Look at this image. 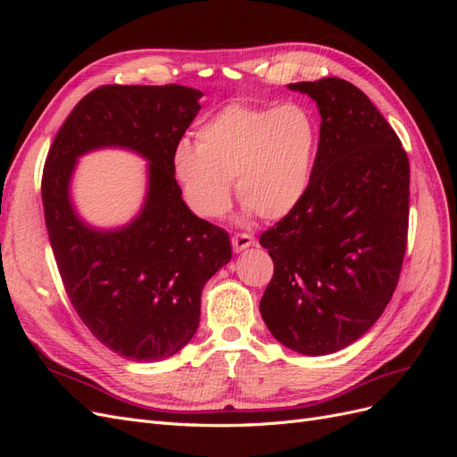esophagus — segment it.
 <instances>
[{"label": "esophagus", "instance_id": "obj_1", "mask_svg": "<svg viewBox=\"0 0 457 457\" xmlns=\"http://www.w3.org/2000/svg\"><path fill=\"white\" fill-rule=\"evenodd\" d=\"M230 242H232L234 252H242V250H245V247H250V245H253V244H255V240H253L252 234H247V232H238V234H234V237L230 238Z\"/></svg>", "mask_w": 457, "mask_h": 457}]
</instances>
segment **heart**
<instances>
[{"instance_id": "1", "label": "heart", "mask_w": 457, "mask_h": 457, "mask_svg": "<svg viewBox=\"0 0 457 457\" xmlns=\"http://www.w3.org/2000/svg\"><path fill=\"white\" fill-rule=\"evenodd\" d=\"M320 145V128L305 104H228L196 129V146L181 143L171 171L187 205L217 219L230 205V181L247 213L282 219L305 198Z\"/></svg>"}]
</instances>
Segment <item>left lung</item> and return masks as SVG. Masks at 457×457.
<instances>
[{
	"instance_id": "8db88e82",
	"label": "left lung",
	"mask_w": 457,
	"mask_h": 457,
	"mask_svg": "<svg viewBox=\"0 0 457 457\" xmlns=\"http://www.w3.org/2000/svg\"><path fill=\"white\" fill-rule=\"evenodd\" d=\"M320 112L312 181L292 213L261 234L274 262L259 311L287 349L320 356L376 324L408 242L410 163L398 135L341 78L289 84Z\"/></svg>"
}]
</instances>
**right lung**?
<instances>
[{
  "instance_id": "obj_1",
  "label": "right lung",
  "mask_w": 457,
  "mask_h": 457,
  "mask_svg": "<svg viewBox=\"0 0 457 457\" xmlns=\"http://www.w3.org/2000/svg\"><path fill=\"white\" fill-rule=\"evenodd\" d=\"M185 86H103L71 112L41 177L46 227L72 307L110 351L135 362L173 356L196 334L204 284L230 261L228 234L181 198L171 158L200 110ZM103 145L146 157L149 192L128 228L96 231L67 195L78 155Z\"/></svg>"
}]
</instances>
